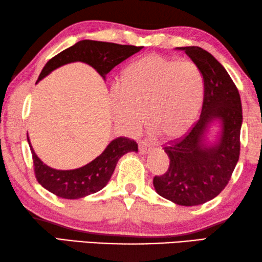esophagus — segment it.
<instances>
[{"mask_svg": "<svg viewBox=\"0 0 262 262\" xmlns=\"http://www.w3.org/2000/svg\"><path fill=\"white\" fill-rule=\"evenodd\" d=\"M151 145H149L147 141H140L139 143V151L141 154H146L149 152V149H151Z\"/></svg>", "mask_w": 262, "mask_h": 262, "instance_id": "esophagus-1", "label": "esophagus"}]
</instances>
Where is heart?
Returning <instances> with one entry per match:
<instances>
[{
    "instance_id": "heart-1",
    "label": "heart",
    "mask_w": 262,
    "mask_h": 262,
    "mask_svg": "<svg viewBox=\"0 0 262 262\" xmlns=\"http://www.w3.org/2000/svg\"><path fill=\"white\" fill-rule=\"evenodd\" d=\"M204 78L188 60L149 54L128 63L114 92V109L119 121L137 128L146 119L151 130L177 138L196 122L204 98Z\"/></svg>"
}]
</instances>
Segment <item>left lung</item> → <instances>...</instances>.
Segmentation results:
<instances>
[{"label": "left lung", "instance_id": "1", "mask_svg": "<svg viewBox=\"0 0 262 262\" xmlns=\"http://www.w3.org/2000/svg\"><path fill=\"white\" fill-rule=\"evenodd\" d=\"M177 50L184 51L202 72L204 101L199 121L164 147L169 167L153 179V186L164 199L194 207L215 199L228 184L239 159L243 110L237 87L211 54L199 46ZM212 125L219 130L215 139L209 142Z\"/></svg>", "mask_w": 262, "mask_h": 262}]
</instances>
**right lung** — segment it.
Masks as SVG:
<instances>
[{"label": "right lung", "instance_id": "obj_1", "mask_svg": "<svg viewBox=\"0 0 262 262\" xmlns=\"http://www.w3.org/2000/svg\"><path fill=\"white\" fill-rule=\"evenodd\" d=\"M143 46L119 45L115 42L97 40H80L55 55L42 68L36 84L54 70L72 62H83L92 66L103 80L115 66L131 55L139 52ZM31 149L34 173L38 182L52 194L66 200H78L103 189L113 175L118 160L128 152H138V144L126 137H117L111 140L100 156L89 164L75 169H55L44 164L34 152L28 136Z\"/></svg>", "mask_w": 262, "mask_h": 262}]
</instances>
